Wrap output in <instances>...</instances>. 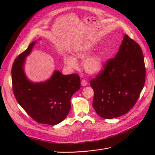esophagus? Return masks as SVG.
<instances>
[{"label":"esophagus","instance_id":"34e87169","mask_svg":"<svg viewBox=\"0 0 155 155\" xmlns=\"http://www.w3.org/2000/svg\"><path fill=\"white\" fill-rule=\"evenodd\" d=\"M81 84H82V86H86L88 84V82L85 80L83 79V80H82V81H81Z\"/></svg>","mask_w":155,"mask_h":155}]
</instances>
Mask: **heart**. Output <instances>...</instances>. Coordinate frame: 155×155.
Returning <instances> with one entry per match:
<instances>
[{
    "mask_svg": "<svg viewBox=\"0 0 155 155\" xmlns=\"http://www.w3.org/2000/svg\"><path fill=\"white\" fill-rule=\"evenodd\" d=\"M91 49L88 48H80L76 53V56L80 60H85L90 55ZM65 63L71 68H75L77 66V62L73 56H68L65 58ZM104 66V58L101 54H96L87 58L84 64L85 70L88 73L94 74L99 72Z\"/></svg>",
    "mask_w": 155,
    "mask_h": 155,
    "instance_id": "1",
    "label": "heart"
}]
</instances>
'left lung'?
<instances>
[{
  "mask_svg": "<svg viewBox=\"0 0 155 155\" xmlns=\"http://www.w3.org/2000/svg\"><path fill=\"white\" fill-rule=\"evenodd\" d=\"M145 78L141 48L125 35L116 57L107 60L90 82L94 92L92 105L97 114L112 119L126 114L139 98Z\"/></svg>",
  "mask_w": 155,
  "mask_h": 155,
  "instance_id": "1",
  "label": "left lung"
}]
</instances>
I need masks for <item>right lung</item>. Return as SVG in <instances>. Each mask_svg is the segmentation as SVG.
Instances as JSON below:
<instances>
[{"label": "right lung", "instance_id": "add662e5", "mask_svg": "<svg viewBox=\"0 0 155 155\" xmlns=\"http://www.w3.org/2000/svg\"><path fill=\"white\" fill-rule=\"evenodd\" d=\"M35 43H31L13 63L11 73L14 95L22 109L37 123L56 125L68 115L71 97L80 88V78L77 73L64 75L55 71L45 82H31L24 75L23 65L25 57Z\"/></svg>", "mask_w": 155, "mask_h": 155}]
</instances>
